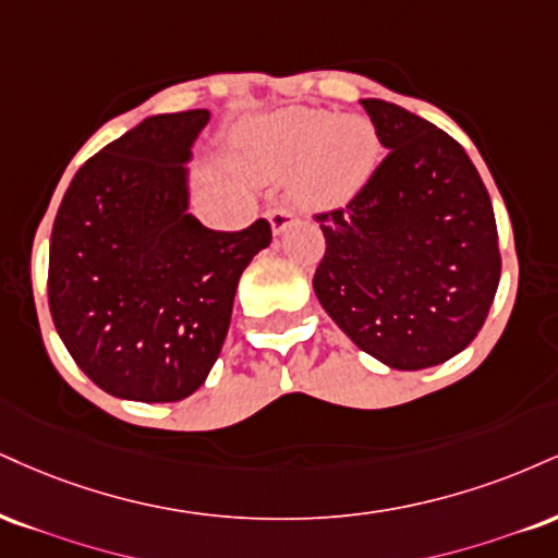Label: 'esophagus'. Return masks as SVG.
Listing matches in <instances>:
<instances>
[{
	"mask_svg": "<svg viewBox=\"0 0 558 558\" xmlns=\"http://www.w3.org/2000/svg\"><path fill=\"white\" fill-rule=\"evenodd\" d=\"M267 218H270V226H272V233L278 236V233H283L288 226L296 223L299 215L293 210H288V207H272L270 213H267Z\"/></svg>",
	"mask_w": 558,
	"mask_h": 558,
	"instance_id": "34e87169",
	"label": "esophagus"
}]
</instances>
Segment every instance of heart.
Returning <instances> with one entry per match:
<instances>
[{
  "label": "heart",
  "mask_w": 558,
  "mask_h": 558,
  "mask_svg": "<svg viewBox=\"0 0 558 558\" xmlns=\"http://www.w3.org/2000/svg\"><path fill=\"white\" fill-rule=\"evenodd\" d=\"M379 156L377 132L364 117L293 109L272 117L252 143L250 163L267 177L296 169L293 194L312 207L343 205L361 192Z\"/></svg>",
  "instance_id": "heart-1"
}]
</instances>
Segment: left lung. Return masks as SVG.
<instances>
[{"label": "left lung", "instance_id": "8db88e82", "mask_svg": "<svg viewBox=\"0 0 558 558\" xmlns=\"http://www.w3.org/2000/svg\"><path fill=\"white\" fill-rule=\"evenodd\" d=\"M387 156L345 207L317 213L314 293L381 364L418 372L473 343L501 275L492 197L458 140L398 104L361 100Z\"/></svg>", "mask_w": 558, "mask_h": 558}]
</instances>
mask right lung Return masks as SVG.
<instances>
[{
	"label": "right lung",
	"instance_id": "obj_1",
	"mask_svg": "<svg viewBox=\"0 0 558 558\" xmlns=\"http://www.w3.org/2000/svg\"><path fill=\"white\" fill-rule=\"evenodd\" d=\"M207 122V109L140 122L80 166L53 218V327L113 398H190L223 348L241 272L272 241L265 218L213 231L186 213L184 163Z\"/></svg>",
	"mask_w": 558,
	"mask_h": 558
}]
</instances>
